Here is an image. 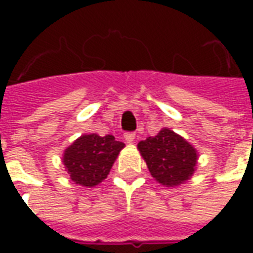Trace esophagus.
Listing matches in <instances>:
<instances>
[{"label": "esophagus", "mask_w": 253, "mask_h": 253, "mask_svg": "<svg viewBox=\"0 0 253 253\" xmlns=\"http://www.w3.org/2000/svg\"><path fill=\"white\" fill-rule=\"evenodd\" d=\"M125 139H126L127 142H132L135 139V132H125Z\"/></svg>", "instance_id": "1"}]
</instances>
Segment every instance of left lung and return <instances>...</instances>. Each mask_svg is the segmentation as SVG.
I'll return each instance as SVG.
<instances>
[{"instance_id": "obj_1", "label": "left lung", "mask_w": 253, "mask_h": 253, "mask_svg": "<svg viewBox=\"0 0 253 253\" xmlns=\"http://www.w3.org/2000/svg\"><path fill=\"white\" fill-rule=\"evenodd\" d=\"M138 149L152 176L167 187L179 186L195 170L196 150L169 128H163L157 135L141 141Z\"/></svg>"}]
</instances>
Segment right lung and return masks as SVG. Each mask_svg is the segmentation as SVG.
Masks as SVG:
<instances>
[{
    "label": "right lung",
    "instance_id": "right-lung-1",
    "mask_svg": "<svg viewBox=\"0 0 253 253\" xmlns=\"http://www.w3.org/2000/svg\"><path fill=\"white\" fill-rule=\"evenodd\" d=\"M123 148L125 143L116 141L114 135L88 134L65 150L63 164L76 184L93 187L107 177Z\"/></svg>",
    "mask_w": 253,
    "mask_h": 253
}]
</instances>
